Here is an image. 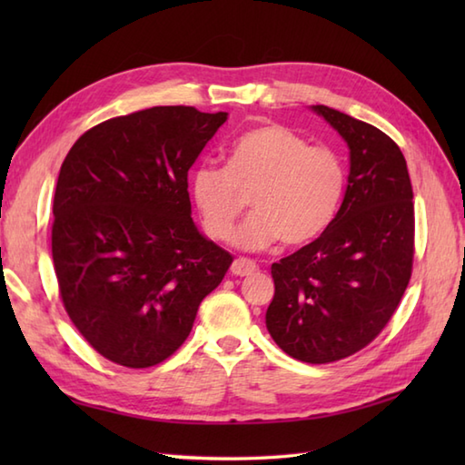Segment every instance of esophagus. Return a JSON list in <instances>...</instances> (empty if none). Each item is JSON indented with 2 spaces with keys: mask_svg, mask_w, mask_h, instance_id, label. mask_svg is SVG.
<instances>
[{
  "mask_svg": "<svg viewBox=\"0 0 465 465\" xmlns=\"http://www.w3.org/2000/svg\"><path fill=\"white\" fill-rule=\"evenodd\" d=\"M255 272H258V265H255L253 260L235 258L233 263H232V273L233 275H240V278H243V275H252Z\"/></svg>",
  "mask_w": 465,
  "mask_h": 465,
  "instance_id": "esophagus-1",
  "label": "esophagus"
}]
</instances>
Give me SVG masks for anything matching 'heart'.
Segmentation results:
<instances>
[{"label":"heart","instance_id":"heart-1","mask_svg":"<svg viewBox=\"0 0 465 465\" xmlns=\"http://www.w3.org/2000/svg\"><path fill=\"white\" fill-rule=\"evenodd\" d=\"M345 190L341 157L280 124L253 127L227 147L225 167L202 163L190 173V193L203 230L225 240L252 193L253 213L233 235L242 250L272 243L303 245L328 227Z\"/></svg>","mask_w":465,"mask_h":465}]
</instances>
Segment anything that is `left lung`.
Wrapping results in <instances>:
<instances>
[{"label": "left lung", "instance_id": "8db88e82", "mask_svg": "<svg viewBox=\"0 0 465 465\" xmlns=\"http://www.w3.org/2000/svg\"><path fill=\"white\" fill-rule=\"evenodd\" d=\"M313 110L350 145L348 190L318 240L272 263L265 325L292 358L331 363L363 350L396 313L411 278L416 217L398 143L328 105Z\"/></svg>", "mask_w": 465, "mask_h": 465}]
</instances>
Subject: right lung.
I'll return each instance as SVG.
<instances>
[{"instance_id":"add662e5","label":"right lung","mask_w":465,"mask_h":465,"mask_svg":"<svg viewBox=\"0 0 465 465\" xmlns=\"http://www.w3.org/2000/svg\"><path fill=\"white\" fill-rule=\"evenodd\" d=\"M225 112L157 105L112 117L74 143L54 195L59 298L92 348L152 368L180 350L233 258L192 220L187 172Z\"/></svg>"}]
</instances>
